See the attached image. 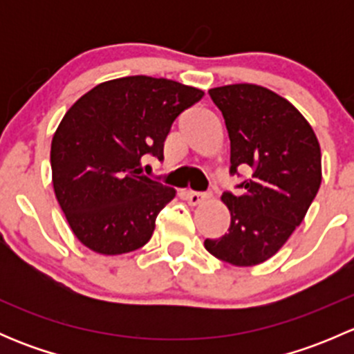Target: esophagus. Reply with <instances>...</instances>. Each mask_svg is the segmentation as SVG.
Masks as SVG:
<instances>
[{"label":"esophagus","instance_id":"1","mask_svg":"<svg viewBox=\"0 0 354 354\" xmlns=\"http://www.w3.org/2000/svg\"><path fill=\"white\" fill-rule=\"evenodd\" d=\"M187 200L190 205H200V203L207 202L209 200V195L207 194H198V192H188Z\"/></svg>","mask_w":354,"mask_h":354}]
</instances>
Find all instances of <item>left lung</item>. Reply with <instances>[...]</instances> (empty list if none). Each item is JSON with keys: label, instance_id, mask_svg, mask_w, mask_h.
Here are the masks:
<instances>
[{"label": "left lung", "instance_id": "obj_1", "mask_svg": "<svg viewBox=\"0 0 354 354\" xmlns=\"http://www.w3.org/2000/svg\"><path fill=\"white\" fill-rule=\"evenodd\" d=\"M209 95L230 135L231 174L250 167L252 178L238 185V197L223 194L230 230L203 246L231 266H259L283 248L319 192V140L305 116L269 88L233 84L210 88Z\"/></svg>", "mask_w": 354, "mask_h": 354}]
</instances>
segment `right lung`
<instances>
[{
  "instance_id": "obj_1",
  "label": "right lung",
  "mask_w": 354,
  "mask_h": 354,
  "mask_svg": "<svg viewBox=\"0 0 354 354\" xmlns=\"http://www.w3.org/2000/svg\"><path fill=\"white\" fill-rule=\"evenodd\" d=\"M203 91L167 78H114L82 95L51 142L53 187L77 240L101 255L151 240L176 190L142 176L144 156L162 159L173 121Z\"/></svg>"
}]
</instances>
